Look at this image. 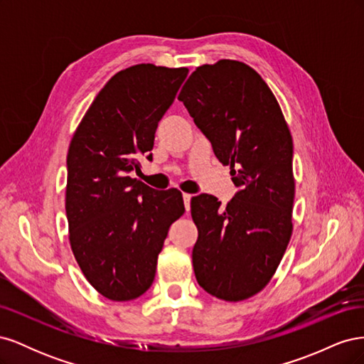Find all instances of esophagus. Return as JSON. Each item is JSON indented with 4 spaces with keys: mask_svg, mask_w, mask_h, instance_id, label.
<instances>
[{
    "mask_svg": "<svg viewBox=\"0 0 364 364\" xmlns=\"http://www.w3.org/2000/svg\"><path fill=\"white\" fill-rule=\"evenodd\" d=\"M182 197H183V205H185L186 213H190V209H191V194L183 193Z\"/></svg>",
    "mask_w": 364,
    "mask_h": 364,
    "instance_id": "obj_1",
    "label": "esophagus"
}]
</instances>
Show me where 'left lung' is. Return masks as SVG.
I'll list each match as a JSON object with an SVG mask.
<instances>
[{"label":"left lung","mask_w":364,"mask_h":364,"mask_svg":"<svg viewBox=\"0 0 364 364\" xmlns=\"http://www.w3.org/2000/svg\"><path fill=\"white\" fill-rule=\"evenodd\" d=\"M178 98L238 186L226 208L211 194L191 199L196 279L218 299H249L270 282L293 232L289 124L267 83L240 60L197 67Z\"/></svg>","instance_id":"8db88e82"}]
</instances>
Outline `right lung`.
I'll return each instance as SVG.
<instances>
[{
  "mask_svg": "<svg viewBox=\"0 0 364 364\" xmlns=\"http://www.w3.org/2000/svg\"><path fill=\"white\" fill-rule=\"evenodd\" d=\"M188 68L139 63L111 77L70 142L67 209L70 245L82 273L111 301L146 293L155 279L168 228L183 215L182 193L156 191L135 178L159 119Z\"/></svg>",
  "mask_w": 364,
  "mask_h": 364,
  "instance_id": "obj_1",
  "label": "right lung"
}]
</instances>
